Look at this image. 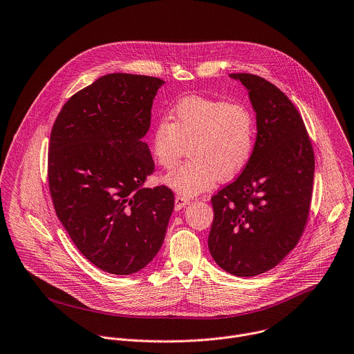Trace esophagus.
<instances>
[{"instance_id":"34e87169","label":"esophagus","mask_w":354,"mask_h":354,"mask_svg":"<svg viewBox=\"0 0 354 354\" xmlns=\"http://www.w3.org/2000/svg\"><path fill=\"white\" fill-rule=\"evenodd\" d=\"M189 203H190V200H189L187 197L176 196V197H175V209L179 211V209H182L183 207H186Z\"/></svg>"}]
</instances>
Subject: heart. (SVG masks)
Instances as JSON below:
<instances>
[{
    "label": "heart",
    "mask_w": 354,
    "mask_h": 354,
    "mask_svg": "<svg viewBox=\"0 0 354 354\" xmlns=\"http://www.w3.org/2000/svg\"><path fill=\"white\" fill-rule=\"evenodd\" d=\"M171 122L160 120L151 132L156 161L174 168L189 146L190 160L162 178L176 193L192 197L211 189L218 179L236 176L249 162L256 143V121L242 104L190 95L171 111Z\"/></svg>",
    "instance_id": "1"
}]
</instances>
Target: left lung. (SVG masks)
Here are the masks:
<instances>
[{
    "label": "left lung",
    "mask_w": 354,
    "mask_h": 354,
    "mask_svg": "<svg viewBox=\"0 0 354 354\" xmlns=\"http://www.w3.org/2000/svg\"><path fill=\"white\" fill-rule=\"evenodd\" d=\"M249 91L257 138L241 176L212 196L208 249L236 277H256L278 266L297 245L307 223L314 151L293 102L268 80L230 73Z\"/></svg>",
    "instance_id": "obj_1"
}]
</instances>
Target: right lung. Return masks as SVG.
Segmentation results:
<instances>
[{"instance_id":"1","label":"right lung","mask_w":354,"mask_h":354,"mask_svg":"<svg viewBox=\"0 0 354 354\" xmlns=\"http://www.w3.org/2000/svg\"><path fill=\"white\" fill-rule=\"evenodd\" d=\"M165 82L109 73L72 95L48 149V185L58 219L97 268L131 275L160 252L174 211L167 186L143 187L154 171L143 138Z\"/></svg>"}]
</instances>
